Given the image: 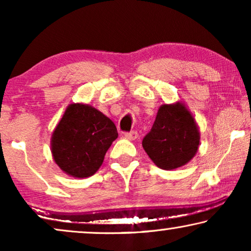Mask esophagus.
<instances>
[{
    "label": "esophagus",
    "mask_w": 251,
    "mask_h": 251,
    "mask_svg": "<svg viewBox=\"0 0 251 251\" xmlns=\"http://www.w3.org/2000/svg\"><path fill=\"white\" fill-rule=\"evenodd\" d=\"M125 137L126 139L129 140H135L138 138V132L137 131H130V132H126L125 133Z\"/></svg>",
    "instance_id": "1"
}]
</instances>
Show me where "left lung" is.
<instances>
[{
	"mask_svg": "<svg viewBox=\"0 0 251 251\" xmlns=\"http://www.w3.org/2000/svg\"><path fill=\"white\" fill-rule=\"evenodd\" d=\"M143 147L157 167L173 170L193 159L200 144L194 118L181 102L161 106Z\"/></svg>",
	"mask_w": 251,
	"mask_h": 251,
	"instance_id": "1",
	"label": "left lung"
}]
</instances>
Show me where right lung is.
Returning a JSON list of instances; mask_svg holds the SVG:
<instances>
[{"instance_id": "right-lung-1", "label": "right lung", "mask_w": 251, "mask_h": 251, "mask_svg": "<svg viewBox=\"0 0 251 251\" xmlns=\"http://www.w3.org/2000/svg\"><path fill=\"white\" fill-rule=\"evenodd\" d=\"M118 135L112 120L98 109L85 104L68 105L51 137L54 162L70 176L90 177L100 168Z\"/></svg>"}]
</instances>
